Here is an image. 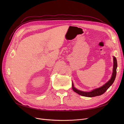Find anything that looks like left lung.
<instances>
[{"label":"left lung","instance_id":"8db88e82","mask_svg":"<svg viewBox=\"0 0 124 124\" xmlns=\"http://www.w3.org/2000/svg\"><path fill=\"white\" fill-rule=\"evenodd\" d=\"M113 60H114V65H113V72L112 74V76L110 78V79L103 85L102 86L94 89L91 91L90 92H82V91L78 90L77 89L75 88L74 86V84L72 82V88L74 92L76 93L79 95H81L83 96L86 97H94L96 96H99L105 93L107 89L111 86L113 83H114L116 74V68H117V61L115 57H113Z\"/></svg>","mask_w":124,"mask_h":124}]
</instances>
